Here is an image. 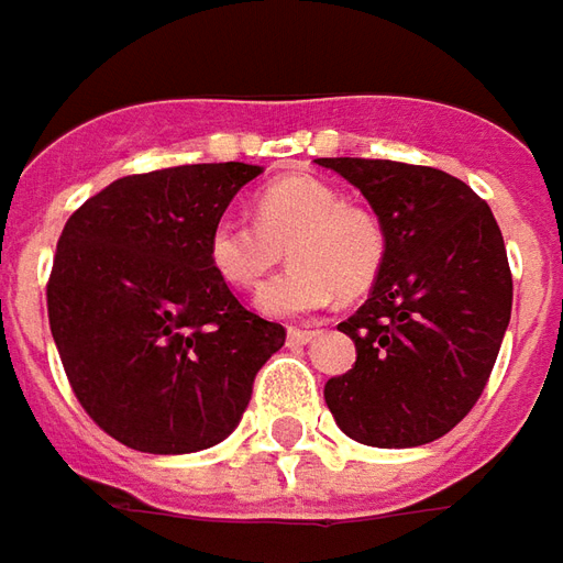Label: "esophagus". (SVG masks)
Listing matches in <instances>:
<instances>
[{
  "label": "esophagus",
  "mask_w": 563,
  "mask_h": 563,
  "mask_svg": "<svg viewBox=\"0 0 563 563\" xmlns=\"http://www.w3.org/2000/svg\"><path fill=\"white\" fill-rule=\"evenodd\" d=\"M321 330H312V327H290L288 330V339L294 345H306V342H312Z\"/></svg>",
  "instance_id": "esophagus-1"
}]
</instances>
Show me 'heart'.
<instances>
[{
  "label": "heart",
  "mask_w": 563,
  "mask_h": 563,
  "mask_svg": "<svg viewBox=\"0 0 563 563\" xmlns=\"http://www.w3.org/2000/svg\"><path fill=\"white\" fill-rule=\"evenodd\" d=\"M288 251L294 266L257 297L266 314L290 318L321 309L339 294L364 297L388 254V233L376 211L349 202L336 185L309 173L275 178L254 197V221L233 211L209 230V261L233 288L251 290Z\"/></svg>",
  "instance_id": "1"
}]
</instances>
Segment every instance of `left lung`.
Listing matches in <instances>:
<instances>
[{"label": "left lung", "mask_w": 563, "mask_h": 563, "mask_svg": "<svg viewBox=\"0 0 563 563\" xmlns=\"http://www.w3.org/2000/svg\"><path fill=\"white\" fill-rule=\"evenodd\" d=\"M361 187L388 254L369 300L339 330L357 361L324 385L336 424L376 449L445 437L476 406L512 312V273L488 202L454 175L364 157H321Z\"/></svg>", "instance_id": "1"}]
</instances>
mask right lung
<instances>
[{
	"mask_svg": "<svg viewBox=\"0 0 563 563\" xmlns=\"http://www.w3.org/2000/svg\"><path fill=\"white\" fill-rule=\"evenodd\" d=\"M249 163L111 181L71 214L47 278V321L71 394L135 452L187 454L236 428L288 330L245 309L209 261V230Z\"/></svg>",
	"mask_w": 563,
	"mask_h": 563,
	"instance_id": "1",
	"label": "right lung"
}]
</instances>
